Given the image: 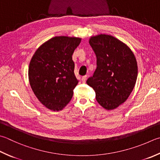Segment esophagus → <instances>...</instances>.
Returning <instances> with one entry per match:
<instances>
[{"label": "esophagus", "mask_w": 160, "mask_h": 160, "mask_svg": "<svg viewBox=\"0 0 160 160\" xmlns=\"http://www.w3.org/2000/svg\"><path fill=\"white\" fill-rule=\"evenodd\" d=\"M86 77H87V76H86V75H85V76H83L82 78H81V81H82L83 83H85L86 82Z\"/></svg>", "instance_id": "34e87169"}]
</instances>
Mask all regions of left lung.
I'll return each mask as SVG.
<instances>
[{"instance_id":"obj_1","label":"left lung","mask_w":160,"mask_h":160,"mask_svg":"<svg viewBox=\"0 0 160 160\" xmlns=\"http://www.w3.org/2000/svg\"><path fill=\"white\" fill-rule=\"evenodd\" d=\"M90 45L97 58V68L86 81L95 91L96 99L107 110L125 102L134 88L138 68L133 52L113 36L91 37Z\"/></svg>"}]
</instances>
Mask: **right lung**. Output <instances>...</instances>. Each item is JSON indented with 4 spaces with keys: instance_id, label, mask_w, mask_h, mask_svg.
Returning <instances> with one entry per match:
<instances>
[{
    "instance_id": "right-lung-1",
    "label": "right lung",
    "mask_w": 160,
    "mask_h": 160,
    "mask_svg": "<svg viewBox=\"0 0 160 160\" xmlns=\"http://www.w3.org/2000/svg\"><path fill=\"white\" fill-rule=\"evenodd\" d=\"M81 40L54 37L38 48L30 62V85L39 101L51 110H62L71 100L79 83L74 75L72 54Z\"/></svg>"
}]
</instances>
